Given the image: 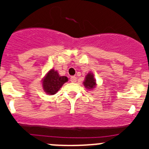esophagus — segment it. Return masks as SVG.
<instances>
[{
  "mask_svg": "<svg viewBox=\"0 0 149 149\" xmlns=\"http://www.w3.org/2000/svg\"><path fill=\"white\" fill-rule=\"evenodd\" d=\"M70 81L72 83H75L76 81H77V77H74V76H72L70 78Z\"/></svg>",
  "mask_w": 149,
  "mask_h": 149,
  "instance_id": "esophagus-1",
  "label": "esophagus"
}]
</instances>
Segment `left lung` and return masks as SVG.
Instances as JSON below:
<instances>
[{
  "mask_svg": "<svg viewBox=\"0 0 149 149\" xmlns=\"http://www.w3.org/2000/svg\"><path fill=\"white\" fill-rule=\"evenodd\" d=\"M84 86L88 89L92 90L96 86V81L94 78L93 73H88L85 77V81L84 82Z\"/></svg>",
  "mask_w": 149,
  "mask_h": 149,
  "instance_id": "obj_1",
  "label": "left lung"
}]
</instances>
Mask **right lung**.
Instances as JSON below:
<instances>
[{"instance_id":"right-lung-1","label":"right lung","mask_w":149,"mask_h":149,"mask_svg":"<svg viewBox=\"0 0 149 149\" xmlns=\"http://www.w3.org/2000/svg\"><path fill=\"white\" fill-rule=\"evenodd\" d=\"M67 81L68 77L60 76L56 71L51 69L42 80L43 89L48 95H54Z\"/></svg>"}]
</instances>
